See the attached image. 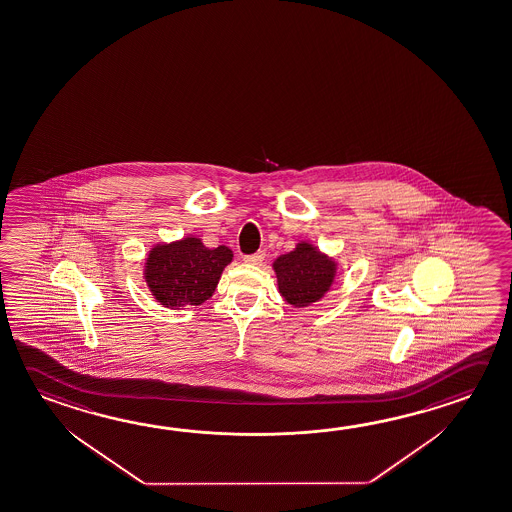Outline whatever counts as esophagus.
Listing matches in <instances>:
<instances>
[{
    "label": "esophagus",
    "mask_w": 512,
    "mask_h": 512,
    "mask_svg": "<svg viewBox=\"0 0 512 512\" xmlns=\"http://www.w3.org/2000/svg\"><path fill=\"white\" fill-rule=\"evenodd\" d=\"M264 259H266V253L257 252L253 253V255H246L244 262H246V264H253V266H260V264L264 262Z\"/></svg>",
    "instance_id": "obj_1"
}]
</instances>
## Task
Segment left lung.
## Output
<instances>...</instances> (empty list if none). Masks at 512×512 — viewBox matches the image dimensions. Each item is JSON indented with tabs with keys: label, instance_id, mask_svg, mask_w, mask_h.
Segmentation results:
<instances>
[{
	"label": "left lung",
	"instance_id": "obj_1",
	"mask_svg": "<svg viewBox=\"0 0 512 512\" xmlns=\"http://www.w3.org/2000/svg\"><path fill=\"white\" fill-rule=\"evenodd\" d=\"M278 293L287 304L307 307L318 302L331 289L336 277V262L311 243L296 244L293 252L273 262Z\"/></svg>",
	"mask_w": 512,
	"mask_h": 512
}]
</instances>
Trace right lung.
<instances>
[{"label": "right lung", "mask_w": 512, "mask_h": 512, "mask_svg": "<svg viewBox=\"0 0 512 512\" xmlns=\"http://www.w3.org/2000/svg\"><path fill=\"white\" fill-rule=\"evenodd\" d=\"M232 257L230 248L217 246L210 250L192 235L174 243L156 244L145 259V282L163 307L201 305L214 295Z\"/></svg>", "instance_id": "right-lung-1"}]
</instances>
